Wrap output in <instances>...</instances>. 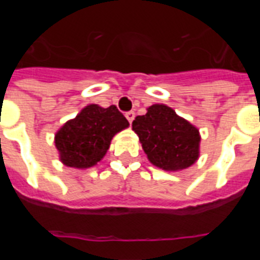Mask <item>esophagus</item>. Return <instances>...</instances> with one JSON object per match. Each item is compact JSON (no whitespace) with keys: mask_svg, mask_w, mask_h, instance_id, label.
I'll list each match as a JSON object with an SVG mask.
<instances>
[{"mask_svg":"<svg viewBox=\"0 0 260 260\" xmlns=\"http://www.w3.org/2000/svg\"><path fill=\"white\" fill-rule=\"evenodd\" d=\"M125 116H126V118H127L128 122L132 123L133 119H134V117H135V113H134V112H133V110H130V112H127V113H126Z\"/></svg>","mask_w":260,"mask_h":260,"instance_id":"obj_1","label":"esophagus"}]
</instances>
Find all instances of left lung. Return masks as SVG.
<instances>
[{
  "instance_id": "1",
  "label": "left lung",
  "mask_w": 260,
  "mask_h": 260,
  "mask_svg": "<svg viewBox=\"0 0 260 260\" xmlns=\"http://www.w3.org/2000/svg\"><path fill=\"white\" fill-rule=\"evenodd\" d=\"M143 151L155 167L164 171H182L199 157V130L172 108L153 104L133 121Z\"/></svg>"
}]
</instances>
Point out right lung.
<instances>
[{"mask_svg": "<svg viewBox=\"0 0 260 260\" xmlns=\"http://www.w3.org/2000/svg\"><path fill=\"white\" fill-rule=\"evenodd\" d=\"M128 127V121L116 105H87L75 118L59 128L54 137L59 160L66 167L86 169L98 164L114 135Z\"/></svg>", "mask_w": 260, "mask_h": 260, "instance_id": "1", "label": "right lung"}]
</instances>
